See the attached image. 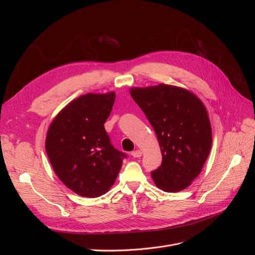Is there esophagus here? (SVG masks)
<instances>
[{
	"label": "esophagus",
	"instance_id": "obj_1",
	"mask_svg": "<svg viewBox=\"0 0 255 255\" xmlns=\"http://www.w3.org/2000/svg\"><path fill=\"white\" fill-rule=\"evenodd\" d=\"M131 155L134 157V158H138V157H140L141 155H142V153H141V151L140 150H136V151H133L132 153H131Z\"/></svg>",
	"mask_w": 255,
	"mask_h": 255
}]
</instances>
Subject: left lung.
Wrapping results in <instances>:
<instances>
[{"label":"left lung","mask_w":255,"mask_h":255,"mask_svg":"<svg viewBox=\"0 0 255 255\" xmlns=\"http://www.w3.org/2000/svg\"><path fill=\"white\" fill-rule=\"evenodd\" d=\"M131 97L140 107L157 135L162 163L151 172L158 188L178 192L199 175L212 146V129L204 103L193 93L160 84L132 88Z\"/></svg>","instance_id":"left-lung-1"}]
</instances>
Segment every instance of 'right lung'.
Listing matches in <instances>:
<instances>
[{
	"label": "right lung",
	"mask_w": 255,
	"mask_h": 255,
	"mask_svg": "<svg viewBox=\"0 0 255 255\" xmlns=\"http://www.w3.org/2000/svg\"><path fill=\"white\" fill-rule=\"evenodd\" d=\"M116 93L86 94L57 115L45 140V150L59 179L85 197L106 193L116 182L126 154L115 149L104 129Z\"/></svg>",
	"instance_id": "add662e5"
}]
</instances>
